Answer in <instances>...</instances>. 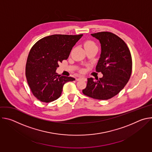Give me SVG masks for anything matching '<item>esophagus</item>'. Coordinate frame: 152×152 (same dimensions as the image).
Here are the masks:
<instances>
[{"label": "esophagus", "instance_id": "1", "mask_svg": "<svg viewBox=\"0 0 152 152\" xmlns=\"http://www.w3.org/2000/svg\"><path fill=\"white\" fill-rule=\"evenodd\" d=\"M85 80V78L83 77H79L76 78V80Z\"/></svg>", "mask_w": 152, "mask_h": 152}]
</instances>
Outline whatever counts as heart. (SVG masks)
I'll return each mask as SVG.
<instances>
[{
  "label": "heart",
  "mask_w": 152,
  "mask_h": 152,
  "mask_svg": "<svg viewBox=\"0 0 152 152\" xmlns=\"http://www.w3.org/2000/svg\"><path fill=\"white\" fill-rule=\"evenodd\" d=\"M94 46H96V45L95 44V42H93V41H86L84 44L85 49L91 48V47H94Z\"/></svg>",
  "instance_id": "1"
}]
</instances>
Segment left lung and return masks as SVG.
I'll return each mask as SVG.
<instances>
[{
    "instance_id": "1",
    "label": "left lung",
    "mask_w": 152,
    "mask_h": 152,
    "mask_svg": "<svg viewBox=\"0 0 152 152\" xmlns=\"http://www.w3.org/2000/svg\"><path fill=\"white\" fill-rule=\"evenodd\" d=\"M99 40L101 54L96 67L103 77L88 78L83 94L98 100L110 99L123 89L132 73L131 54L125 42L115 34L101 32L91 34Z\"/></svg>"
}]
</instances>
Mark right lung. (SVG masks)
Returning <instances> with one entry per match:
<instances>
[{
    "mask_svg": "<svg viewBox=\"0 0 152 152\" xmlns=\"http://www.w3.org/2000/svg\"><path fill=\"white\" fill-rule=\"evenodd\" d=\"M83 34H56L38 41L31 48L26 65V77L34 96L49 103L61 95L64 85L75 80L72 77L58 75L59 63L67 59L73 47Z\"/></svg>",
    "mask_w": 152,
    "mask_h": 152,
    "instance_id": "1",
    "label": "right lung"
}]
</instances>
